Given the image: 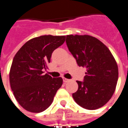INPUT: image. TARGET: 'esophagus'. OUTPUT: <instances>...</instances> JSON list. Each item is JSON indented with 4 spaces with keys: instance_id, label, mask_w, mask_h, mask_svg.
Returning <instances> with one entry per match:
<instances>
[{
    "instance_id": "34e87169",
    "label": "esophagus",
    "mask_w": 128,
    "mask_h": 128,
    "mask_svg": "<svg viewBox=\"0 0 128 128\" xmlns=\"http://www.w3.org/2000/svg\"><path fill=\"white\" fill-rule=\"evenodd\" d=\"M63 82H64L65 83H66V82H69L70 81V79H66V78H63Z\"/></svg>"
}]
</instances>
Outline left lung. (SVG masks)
Segmentation results:
<instances>
[{"label":"left lung","mask_w":128,"mask_h":128,"mask_svg":"<svg viewBox=\"0 0 128 128\" xmlns=\"http://www.w3.org/2000/svg\"><path fill=\"white\" fill-rule=\"evenodd\" d=\"M66 44L79 66L86 69L84 82L76 81L74 101L84 109L103 106L112 97L118 78V69L110 49L98 39L84 35L66 36Z\"/></svg>","instance_id":"1"}]
</instances>
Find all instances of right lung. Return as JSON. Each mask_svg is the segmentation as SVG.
<instances>
[{
  "instance_id": "add662e5",
  "label": "right lung",
  "mask_w": 128,
  "mask_h": 128,
  "mask_svg": "<svg viewBox=\"0 0 128 128\" xmlns=\"http://www.w3.org/2000/svg\"><path fill=\"white\" fill-rule=\"evenodd\" d=\"M65 40V36L37 37L26 42L14 56L10 83L16 101L24 110L40 113L52 104L62 79L44 74L43 70L48 68L53 52Z\"/></svg>"
}]
</instances>
